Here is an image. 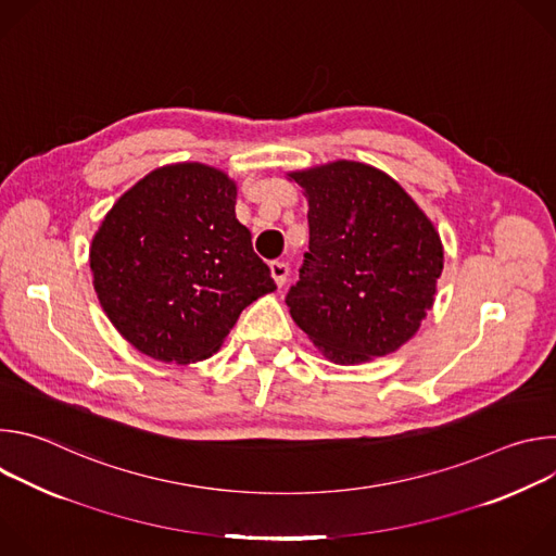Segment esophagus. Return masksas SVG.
Returning <instances> with one entry per match:
<instances>
[{
	"mask_svg": "<svg viewBox=\"0 0 556 556\" xmlns=\"http://www.w3.org/2000/svg\"><path fill=\"white\" fill-rule=\"evenodd\" d=\"M288 273H290V268H288L286 262H273V264H270V275H273V279H275V283H277L279 288L286 283Z\"/></svg>",
	"mask_w": 556,
	"mask_h": 556,
	"instance_id": "1",
	"label": "esophagus"
}]
</instances>
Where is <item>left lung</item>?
Listing matches in <instances>:
<instances>
[{
    "label": "left lung",
    "instance_id": "8db88e82",
    "mask_svg": "<svg viewBox=\"0 0 556 556\" xmlns=\"http://www.w3.org/2000/svg\"><path fill=\"white\" fill-rule=\"evenodd\" d=\"M307 200L309 253L286 303L328 361L361 365L401 350L433 307L440 232L384 172L334 161L286 174Z\"/></svg>",
    "mask_w": 556,
    "mask_h": 556
}]
</instances>
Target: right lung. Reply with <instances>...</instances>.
I'll use <instances>...</instances> for the list:
<instances>
[{
    "label": "right lung",
    "instance_id": "right-lung-1",
    "mask_svg": "<svg viewBox=\"0 0 556 556\" xmlns=\"http://www.w3.org/2000/svg\"><path fill=\"white\" fill-rule=\"evenodd\" d=\"M237 182L202 163L149 172L92 237L101 307L140 354L176 365L213 356L247 305L277 286L235 217Z\"/></svg>",
    "mask_w": 556,
    "mask_h": 556
}]
</instances>
